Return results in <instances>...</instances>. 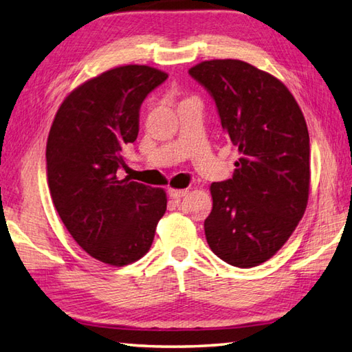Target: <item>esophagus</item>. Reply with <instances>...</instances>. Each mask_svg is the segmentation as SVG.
<instances>
[{"mask_svg":"<svg viewBox=\"0 0 352 352\" xmlns=\"http://www.w3.org/2000/svg\"><path fill=\"white\" fill-rule=\"evenodd\" d=\"M168 194H169L170 198H175V200H178V198H182V197L188 194V189H172V188H169Z\"/></svg>","mask_w":352,"mask_h":352,"instance_id":"1","label":"esophagus"}]
</instances>
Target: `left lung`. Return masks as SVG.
I'll use <instances>...</instances> for the list:
<instances>
[{"instance_id":"left-lung-1","label":"left lung","mask_w":352,"mask_h":352,"mask_svg":"<svg viewBox=\"0 0 352 352\" xmlns=\"http://www.w3.org/2000/svg\"><path fill=\"white\" fill-rule=\"evenodd\" d=\"M189 75L214 98L223 131L240 152L232 178L210 184L204 234L212 252L237 267L270 260L305 214L309 133L282 81L240 60H210Z\"/></svg>"}]
</instances>
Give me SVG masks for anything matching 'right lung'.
Listing matches in <instances>:
<instances>
[{"label": "right lung", "mask_w": 352, "mask_h": 352, "mask_svg": "<svg viewBox=\"0 0 352 352\" xmlns=\"http://www.w3.org/2000/svg\"><path fill=\"white\" fill-rule=\"evenodd\" d=\"M168 78L149 66H120L82 82L56 112L46 146L47 183L74 240L103 263L124 266L149 251L166 212L160 188L118 178L138 135L140 107Z\"/></svg>", "instance_id": "right-lung-1"}]
</instances>
